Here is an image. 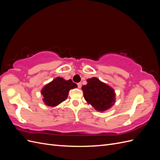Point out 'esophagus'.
Returning <instances> with one entry per match:
<instances>
[{
	"mask_svg": "<svg viewBox=\"0 0 160 160\" xmlns=\"http://www.w3.org/2000/svg\"><path fill=\"white\" fill-rule=\"evenodd\" d=\"M77 85H78V88H81V83H77Z\"/></svg>",
	"mask_w": 160,
	"mask_h": 160,
	"instance_id": "34e87169",
	"label": "esophagus"
}]
</instances>
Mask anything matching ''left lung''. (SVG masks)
<instances>
[{
  "label": "left lung",
  "mask_w": 160,
  "mask_h": 160,
  "mask_svg": "<svg viewBox=\"0 0 160 160\" xmlns=\"http://www.w3.org/2000/svg\"><path fill=\"white\" fill-rule=\"evenodd\" d=\"M88 84L82 86L85 99L98 111H104L115 103L114 90L96 77L87 80Z\"/></svg>",
  "instance_id": "obj_1"
}]
</instances>
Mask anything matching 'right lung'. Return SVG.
I'll list each match as a JSON object with an SVG mask.
<instances>
[{
	"mask_svg": "<svg viewBox=\"0 0 160 160\" xmlns=\"http://www.w3.org/2000/svg\"><path fill=\"white\" fill-rule=\"evenodd\" d=\"M77 87V85L71 79L66 81L61 77H57L41 90V93L44 97L43 101L48 106L55 107L65 101L69 90Z\"/></svg>",
	"mask_w": 160,
	"mask_h": 160,
	"instance_id": "1",
	"label": "right lung"
}]
</instances>
